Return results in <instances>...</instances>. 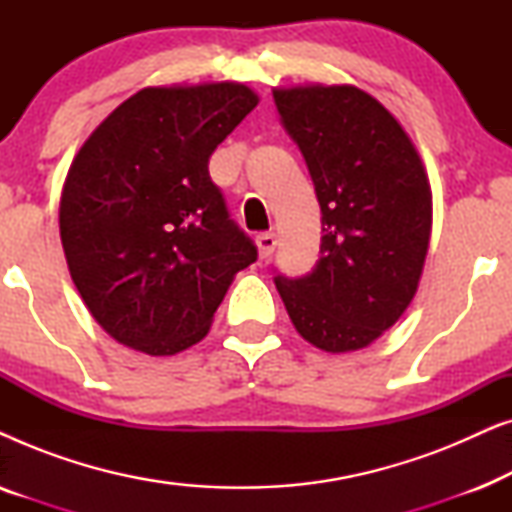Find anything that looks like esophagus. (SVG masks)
Instances as JSON below:
<instances>
[{
    "mask_svg": "<svg viewBox=\"0 0 512 512\" xmlns=\"http://www.w3.org/2000/svg\"><path fill=\"white\" fill-rule=\"evenodd\" d=\"M256 247H258V254H261V258H268L277 247V235L272 233V230H268V233H261L256 237Z\"/></svg>",
    "mask_w": 512,
    "mask_h": 512,
    "instance_id": "1",
    "label": "esophagus"
}]
</instances>
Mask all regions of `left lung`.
I'll return each mask as SVG.
<instances>
[{
	"mask_svg": "<svg viewBox=\"0 0 512 512\" xmlns=\"http://www.w3.org/2000/svg\"><path fill=\"white\" fill-rule=\"evenodd\" d=\"M321 207L319 261L277 277L296 331L321 352L368 347L415 298L431 240L424 163L396 116L349 83L275 88Z\"/></svg>",
	"mask_w": 512,
	"mask_h": 512,
	"instance_id": "1",
	"label": "left lung"
}]
</instances>
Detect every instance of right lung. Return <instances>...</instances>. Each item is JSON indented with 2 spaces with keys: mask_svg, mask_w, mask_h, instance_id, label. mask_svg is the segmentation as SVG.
I'll list each match as a JSON object with an SVG mask.
<instances>
[{
  "mask_svg": "<svg viewBox=\"0 0 512 512\" xmlns=\"http://www.w3.org/2000/svg\"><path fill=\"white\" fill-rule=\"evenodd\" d=\"M256 104L237 81L149 86L74 156L62 249L88 312L121 345L149 356L198 345L237 272L256 261L207 170Z\"/></svg>",
  "mask_w": 512,
  "mask_h": 512,
  "instance_id": "1",
  "label": "right lung"
}]
</instances>
